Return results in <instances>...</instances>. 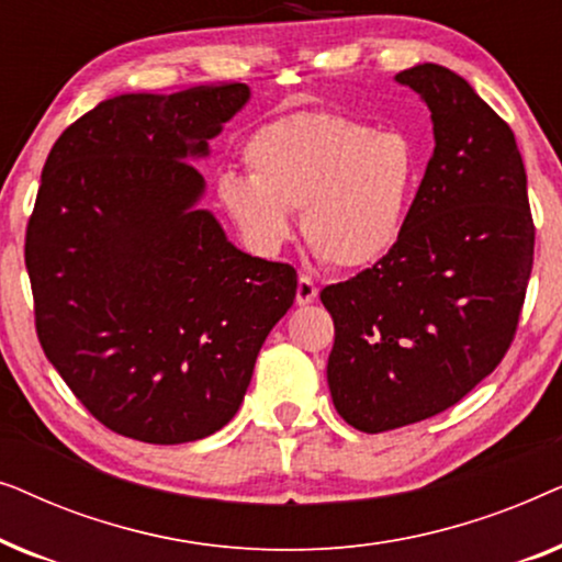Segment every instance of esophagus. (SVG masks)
Here are the masks:
<instances>
[{"label":"esophagus","mask_w":562,"mask_h":562,"mask_svg":"<svg viewBox=\"0 0 562 562\" xmlns=\"http://www.w3.org/2000/svg\"><path fill=\"white\" fill-rule=\"evenodd\" d=\"M317 283H314L310 276H299V283H296V304L299 306H306L312 304L314 299H317Z\"/></svg>","instance_id":"1"}]
</instances>
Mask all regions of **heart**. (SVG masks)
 <instances>
[{"mask_svg":"<svg viewBox=\"0 0 562 562\" xmlns=\"http://www.w3.org/2000/svg\"><path fill=\"white\" fill-rule=\"evenodd\" d=\"M248 176L222 173L217 199L250 250L273 256L299 212L304 243L335 268H366L394 248L417 150L396 130L337 112H299L258 127L243 148Z\"/></svg>","mask_w":562,"mask_h":562,"instance_id":"b5f03b06","label":"heart"}]
</instances>
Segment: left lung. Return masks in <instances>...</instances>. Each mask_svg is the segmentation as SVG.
Masks as SVG:
<instances>
[{
  "mask_svg": "<svg viewBox=\"0 0 562 562\" xmlns=\"http://www.w3.org/2000/svg\"><path fill=\"white\" fill-rule=\"evenodd\" d=\"M396 81L432 112L435 153L394 248L319 294L335 322L333 404L368 435L450 409L502 363L535 260L512 127L450 68Z\"/></svg>",
  "mask_w": 562,
  "mask_h": 562,
  "instance_id": "1",
  "label": "left lung"
}]
</instances>
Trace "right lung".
I'll list each match as a JSON object with an SVG mask.
<instances>
[{"mask_svg":"<svg viewBox=\"0 0 562 562\" xmlns=\"http://www.w3.org/2000/svg\"><path fill=\"white\" fill-rule=\"evenodd\" d=\"M250 99L245 83L122 94L64 130L25 233L35 329L74 396L150 445L214 435L296 296L289 263L237 250L194 160Z\"/></svg>","mask_w":562,"mask_h":562,"instance_id":"1","label":"right lung"}]
</instances>
